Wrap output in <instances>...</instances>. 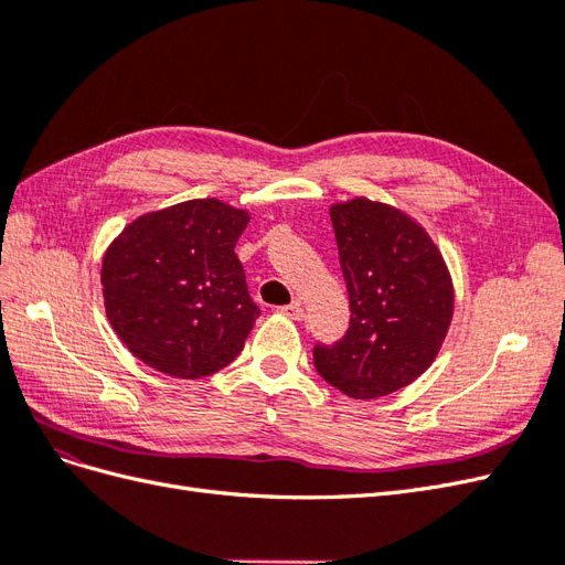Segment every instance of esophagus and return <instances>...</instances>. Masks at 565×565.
<instances>
[{
  "label": "esophagus",
  "instance_id": "34e87169",
  "mask_svg": "<svg viewBox=\"0 0 565 565\" xmlns=\"http://www.w3.org/2000/svg\"><path fill=\"white\" fill-rule=\"evenodd\" d=\"M280 313L287 316V318H292V320H303V316H306L301 301H292L289 306H280Z\"/></svg>",
  "mask_w": 565,
  "mask_h": 565
}]
</instances>
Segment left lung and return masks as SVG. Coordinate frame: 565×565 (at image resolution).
Segmentation results:
<instances>
[{"label": "left lung", "mask_w": 565, "mask_h": 565, "mask_svg": "<svg viewBox=\"0 0 565 565\" xmlns=\"http://www.w3.org/2000/svg\"><path fill=\"white\" fill-rule=\"evenodd\" d=\"M351 320L313 347L320 377L358 401L388 396L434 363L452 318V282L431 237L403 212L365 198L330 210Z\"/></svg>", "instance_id": "1"}]
</instances>
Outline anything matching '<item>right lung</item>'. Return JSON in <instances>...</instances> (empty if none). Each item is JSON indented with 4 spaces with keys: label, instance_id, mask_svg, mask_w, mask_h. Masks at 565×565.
Here are the masks:
<instances>
[{
    "label": "right lung",
    "instance_id": "add662e5",
    "mask_svg": "<svg viewBox=\"0 0 565 565\" xmlns=\"http://www.w3.org/2000/svg\"><path fill=\"white\" fill-rule=\"evenodd\" d=\"M247 221L210 198L146 214L119 233L100 282L113 330L139 361L200 380L241 355L262 316L233 252Z\"/></svg>",
    "mask_w": 565,
    "mask_h": 565
}]
</instances>
